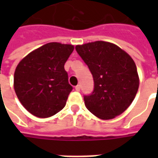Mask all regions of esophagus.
<instances>
[{
  "label": "esophagus",
  "mask_w": 158,
  "mask_h": 158,
  "mask_svg": "<svg viewBox=\"0 0 158 158\" xmlns=\"http://www.w3.org/2000/svg\"><path fill=\"white\" fill-rule=\"evenodd\" d=\"M75 89L77 90V91H79V90H80V85H76L75 86Z\"/></svg>",
  "instance_id": "1"
}]
</instances>
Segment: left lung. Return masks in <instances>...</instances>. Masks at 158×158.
<instances>
[{
	"mask_svg": "<svg viewBox=\"0 0 158 158\" xmlns=\"http://www.w3.org/2000/svg\"><path fill=\"white\" fill-rule=\"evenodd\" d=\"M75 49L94 79L92 94L84 97L86 108L103 120L122 114L139 89V75L132 57L107 41L89 42Z\"/></svg>",
	"mask_w": 158,
	"mask_h": 158,
	"instance_id": "left-lung-1",
	"label": "left lung"
}]
</instances>
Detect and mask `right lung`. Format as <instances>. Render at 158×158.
Instances as JSON below:
<instances>
[{"instance_id":"obj_1","label":"right lung","mask_w":158,"mask_h":158,"mask_svg":"<svg viewBox=\"0 0 158 158\" xmlns=\"http://www.w3.org/2000/svg\"><path fill=\"white\" fill-rule=\"evenodd\" d=\"M69 44L51 42L29 53L14 73L16 95L28 112L49 118L65 106L73 87L64 64L73 51Z\"/></svg>"}]
</instances>
